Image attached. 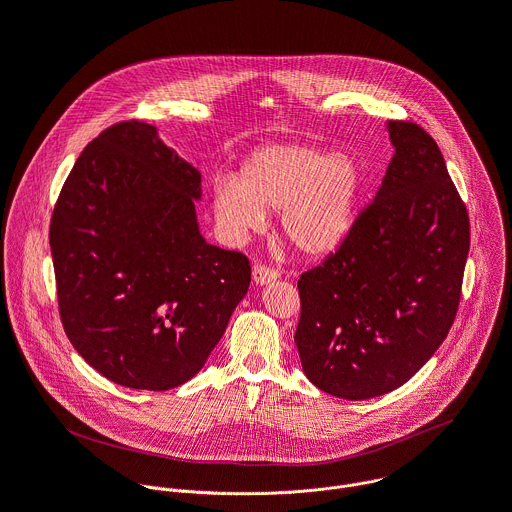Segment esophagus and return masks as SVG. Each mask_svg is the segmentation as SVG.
Instances as JSON below:
<instances>
[{
	"label": "esophagus",
	"mask_w": 512,
	"mask_h": 512,
	"mask_svg": "<svg viewBox=\"0 0 512 512\" xmlns=\"http://www.w3.org/2000/svg\"><path fill=\"white\" fill-rule=\"evenodd\" d=\"M277 277H279V271L273 269V267H267V265H261V263H257V265L253 267V281H255L257 285L271 283V281H275Z\"/></svg>",
	"instance_id": "obj_1"
}]
</instances>
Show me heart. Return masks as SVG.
I'll use <instances>...</instances> for the list:
<instances>
[{"label": "heart", "instance_id": "b5f03b06", "mask_svg": "<svg viewBox=\"0 0 512 512\" xmlns=\"http://www.w3.org/2000/svg\"><path fill=\"white\" fill-rule=\"evenodd\" d=\"M360 168L344 152L306 143H273L253 152L239 178H218L212 208L225 229H259L265 210L281 212V231L298 251L322 255L350 229Z\"/></svg>", "mask_w": 512, "mask_h": 512}]
</instances>
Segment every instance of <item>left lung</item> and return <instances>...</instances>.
Masks as SVG:
<instances>
[{
  "label": "left lung",
  "instance_id": "1",
  "mask_svg": "<svg viewBox=\"0 0 512 512\" xmlns=\"http://www.w3.org/2000/svg\"><path fill=\"white\" fill-rule=\"evenodd\" d=\"M395 148L375 200L298 281L306 377L348 401L407 383L446 340L462 296L470 218L433 137L389 121Z\"/></svg>",
  "mask_w": 512,
  "mask_h": 512
}]
</instances>
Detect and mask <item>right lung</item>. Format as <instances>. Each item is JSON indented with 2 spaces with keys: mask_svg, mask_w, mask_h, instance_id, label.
Listing matches in <instances>:
<instances>
[{
  "mask_svg": "<svg viewBox=\"0 0 512 512\" xmlns=\"http://www.w3.org/2000/svg\"><path fill=\"white\" fill-rule=\"evenodd\" d=\"M200 194V172L143 121L107 127L60 190L50 221L60 320L121 387L190 381L247 294L249 259L200 235Z\"/></svg>",
  "mask_w": 512,
  "mask_h": 512,
  "instance_id": "right-lung-1",
  "label": "right lung"
}]
</instances>
